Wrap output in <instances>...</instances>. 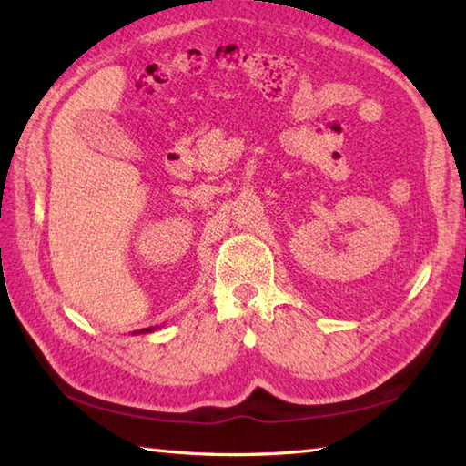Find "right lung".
Returning a JSON list of instances; mask_svg holds the SVG:
<instances>
[{
	"instance_id": "1",
	"label": "right lung",
	"mask_w": 466,
	"mask_h": 466,
	"mask_svg": "<svg viewBox=\"0 0 466 466\" xmlns=\"http://www.w3.org/2000/svg\"><path fill=\"white\" fill-rule=\"evenodd\" d=\"M154 330H156L154 326H150V329H142V330H140V334H146V332H154Z\"/></svg>"
}]
</instances>
